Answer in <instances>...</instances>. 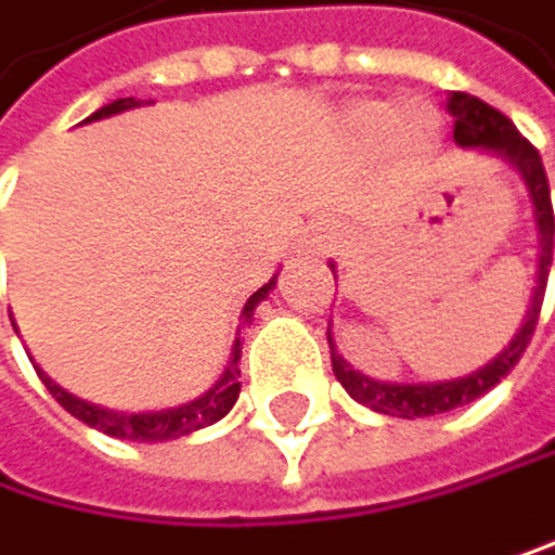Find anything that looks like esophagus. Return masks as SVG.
Returning a JSON list of instances; mask_svg holds the SVG:
<instances>
[{"label": "esophagus", "mask_w": 555, "mask_h": 555, "mask_svg": "<svg viewBox=\"0 0 555 555\" xmlns=\"http://www.w3.org/2000/svg\"><path fill=\"white\" fill-rule=\"evenodd\" d=\"M333 249H337V229H333L330 222H313L299 238L302 256H330Z\"/></svg>", "instance_id": "34e87169"}]
</instances>
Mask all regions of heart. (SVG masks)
I'll return each mask as SVG.
<instances>
[{
	"label": "heart",
	"mask_w": 555,
	"mask_h": 555,
	"mask_svg": "<svg viewBox=\"0 0 555 555\" xmlns=\"http://www.w3.org/2000/svg\"><path fill=\"white\" fill-rule=\"evenodd\" d=\"M438 127L441 120L425 100H360L350 107V130L357 138L377 141L387 134V144L404 157L428 154L438 141Z\"/></svg>",
	"instance_id": "heart-1"
}]
</instances>
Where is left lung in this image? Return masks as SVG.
<instances>
[{
	"mask_svg": "<svg viewBox=\"0 0 555 555\" xmlns=\"http://www.w3.org/2000/svg\"><path fill=\"white\" fill-rule=\"evenodd\" d=\"M448 114L455 117V144L492 154L499 162H505L513 168L532 202V218H535V235H539V269H535V289L529 299V310L522 317V326L508 347H502L489 363H482L478 371L465 374V377H451V380H428V384H398V380H374L367 374L353 371L350 363L337 353V344H333V333L326 326V344H330V360H333V374L344 384V390L363 408H371L377 414H390V417H428V414H444L455 411L462 404H472L475 398L489 393L502 377H508V371L516 367L519 357L526 353L532 330L539 320V306H543L546 296V280H550V266H553V202H550V181L543 171V157L539 151L519 134L516 124L505 114H499L495 107L482 104L478 96L468 93H451L448 96ZM333 280H337V266L330 262Z\"/></svg>",
	"mask_w": 555,
	"mask_h": 555,
	"instance_id": "8db88e82",
	"label": "left lung"
}]
</instances>
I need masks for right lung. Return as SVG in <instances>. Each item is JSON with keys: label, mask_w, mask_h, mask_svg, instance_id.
I'll return each instance as SVG.
<instances>
[{"label": "right lung", "mask_w": 555, "mask_h": 555, "mask_svg": "<svg viewBox=\"0 0 555 555\" xmlns=\"http://www.w3.org/2000/svg\"><path fill=\"white\" fill-rule=\"evenodd\" d=\"M141 107V100L138 96H120L114 100V104H104L100 111H93L83 124L90 120H104V117H114V114H124V111H134ZM280 275V272H275ZM275 275L262 286L256 289L249 299H245V310H242V323H249L253 313H256V306L269 296V289L275 286ZM16 326V323H12ZM238 360H242V340L235 337L232 344V353H229V363H225V371L222 377H218L205 393H198L195 401H184L178 408H162V411H138V414H130V411H114V408H100V404H90L83 398H77V393H69L63 390L53 377H47L42 371H36L42 377V384H47V390L53 393V398L73 414V417H80L83 425L96 428V431H104L111 438H124V441H171V438H184V435H195L208 425H215V421H222L232 404L238 401Z\"/></svg>", "instance_id": "add662e5"}]
</instances>
